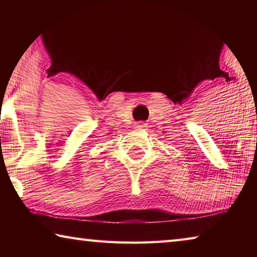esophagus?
Wrapping results in <instances>:
<instances>
[{
	"mask_svg": "<svg viewBox=\"0 0 257 257\" xmlns=\"http://www.w3.org/2000/svg\"><path fill=\"white\" fill-rule=\"evenodd\" d=\"M135 128H136L137 130H143L146 128V124L144 122H137L136 124H135Z\"/></svg>",
	"mask_w": 257,
	"mask_h": 257,
	"instance_id": "obj_1",
	"label": "esophagus"
}]
</instances>
